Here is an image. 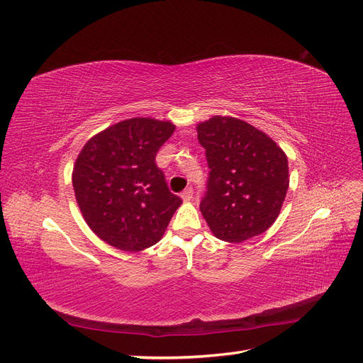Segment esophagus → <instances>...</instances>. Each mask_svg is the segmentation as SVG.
<instances>
[{
  "mask_svg": "<svg viewBox=\"0 0 363 363\" xmlns=\"http://www.w3.org/2000/svg\"><path fill=\"white\" fill-rule=\"evenodd\" d=\"M180 196L183 199V201H191V200H192V196H194V191H192V188L184 189V191L180 194Z\"/></svg>",
  "mask_w": 363,
  "mask_h": 363,
  "instance_id": "34e87169",
  "label": "esophagus"
}]
</instances>
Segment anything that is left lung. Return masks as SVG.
I'll use <instances>...</instances> for the list:
<instances>
[{"label": "left lung", "mask_w": 363, "mask_h": 363, "mask_svg": "<svg viewBox=\"0 0 363 363\" xmlns=\"http://www.w3.org/2000/svg\"><path fill=\"white\" fill-rule=\"evenodd\" d=\"M208 163L200 211L215 238L244 242L276 223L289 188L284 151L242 119L212 116L196 125Z\"/></svg>", "instance_id": "8db88e82"}]
</instances>
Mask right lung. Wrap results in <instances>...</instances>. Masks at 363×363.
Returning a JSON list of instances; mask_svg holds the SVG:
<instances>
[{
    "label": "right lung",
    "mask_w": 363,
    "mask_h": 363,
    "mask_svg": "<svg viewBox=\"0 0 363 363\" xmlns=\"http://www.w3.org/2000/svg\"><path fill=\"white\" fill-rule=\"evenodd\" d=\"M175 130L169 121L130 118L86 142L72 169L77 204L92 232L118 250L157 244L182 204L156 164Z\"/></svg>",
    "instance_id": "add662e5"
}]
</instances>
